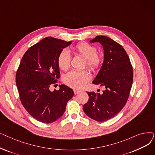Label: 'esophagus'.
Masks as SVG:
<instances>
[{
  "instance_id": "34e87169",
  "label": "esophagus",
  "mask_w": 155,
  "mask_h": 155,
  "mask_svg": "<svg viewBox=\"0 0 155 155\" xmlns=\"http://www.w3.org/2000/svg\"><path fill=\"white\" fill-rule=\"evenodd\" d=\"M74 91V94L76 95V94H78V93H80V92H81V91H80V90H77V89H75V90L74 91Z\"/></svg>"
}]
</instances>
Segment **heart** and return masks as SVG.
Instances as JSON below:
<instances>
[{
    "label": "heart",
    "mask_w": 155,
    "mask_h": 155,
    "mask_svg": "<svg viewBox=\"0 0 155 155\" xmlns=\"http://www.w3.org/2000/svg\"><path fill=\"white\" fill-rule=\"evenodd\" d=\"M75 54L85 58V65L92 71L98 70L102 65L104 56L97 53V49L94 46L86 42L77 44L73 48ZM71 56L68 51L63 50L58 56L59 68L64 71L67 70L70 65ZM91 76L87 70H72L63 77L64 82L73 88H80L90 81Z\"/></svg>",
    "instance_id": "obj_1"
}]
</instances>
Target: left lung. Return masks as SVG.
<instances>
[{"label": "left lung", "mask_w": 155, "mask_h": 155, "mask_svg": "<svg viewBox=\"0 0 155 155\" xmlns=\"http://www.w3.org/2000/svg\"><path fill=\"white\" fill-rule=\"evenodd\" d=\"M91 43H100L104 49L102 67L92 83L105 87L102 94L88 92L84 105L85 114L103 122L116 116L123 109L133 84V71L129 56L120 45L105 36H97Z\"/></svg>", "instance_id": "8db88e82"}]
</instances>
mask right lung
I'll list each match as a JSON object with an SVG mask.
<instances>
[{
  "mask_svg": "<svg viewBox=\"0 0 155 155\" xmlns=\"http://www.w3.org/2000/svg\"><path fill=\"white\" fill-rule=\"evenodd\" d=\"M71 43L50 36L43 39L24 53L16 73L15 82L22 105L41 123H51L61 117L74 95L71 88L63 84L58 91L50 90L60 76L58 56Z\"/></svg>",
  "mask_w": 155,
  "mask_h": 155,
  "instance_id": "add662e5",
  "label": "right lung"
}]
</instances>
